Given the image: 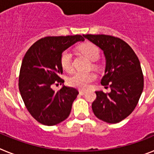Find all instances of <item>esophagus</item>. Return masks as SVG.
I'll list each match as a JSON object with an SVG mask.
<instances>
[{
  "instance_id": "obj_1",
  "label": "esophagus",
  "mask_w": 154,
  "mask_h": 154,
  "mask_svg": "<svg viewBox=\"0 0 154 154\" xmlns=\"http://www.w3.org/2000/svg\"><path fill=\"white\" fill-rule=\"evenodd\" d=\"M85 92H86L85 90H79V94H81V95H85Z\"/></svg>"
}]
</instances>
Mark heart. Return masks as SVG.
<instances>
[{
	"mask_svg": "<svg viewBox=\"0 0 154 154\" xmlns=\"http://www.w3.org/2000/svg\"><path fill=\"white\" fill-rule=\"evenodd\" d=\"M79 51L90 60L96 61L100 55V50L99 47L92 42H85L78 47ZM60 64L62 69L67 72H71L73 70L72 59V55L69 50H65L62 53L60 57ZM95 66H97V64H94ZM96 79V74L92 72H76L69 79V84L72 86L76 87L79 89H85L89 86L92 82Z\"/></svg>",
	"mask_w": 154,
	"mask_h": 154,
	"instance_id": "1",
	"label": "heart"
}]
</instances>
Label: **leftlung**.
Instances as JSON below:
<instances>
[{"mask_svg": "<svg viewBox=\"0 0 154 154\" xmlns=\"http://www.w3.org/2000/svg\"><path fill=\"white\" fill-rule=\"evenodd\" d=\"M99 46L106 59L105 75L101 84L110 92L96 91L92 104L97 118L109 123L126 119L137 106L143 89V75L136 53L117 37L106 35H83Z\"/></svg>", "mask_w": 154, "mask_h": 154, "instance_id": "left-lung-1", "label": "left lung"}]
</instances>
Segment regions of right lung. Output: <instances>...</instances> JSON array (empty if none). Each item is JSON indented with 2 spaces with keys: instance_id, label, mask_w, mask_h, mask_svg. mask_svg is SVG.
I'll return each instance as SVG.
<instances>
[{
  "instance_id": "right-lung-1",
  "label": "right lung",
  "mask_w": 154,
  "mask_h": 154,
  "mask_svg": "<svg viewBox=\"0 0 154 154\" xmlns=\"http://www.w3.org/2000/svg\"><path fill=\"white\" fill-rule=\"evenodd\" d=\"M80 35L48 36L35 42L24 55L19 74L18 87L27 109L38 123L54 126L68 118L78 89L64 85L57 92L53 85L61 78L62 53L79 41Z\"/></svg>"
}]
</instances>
